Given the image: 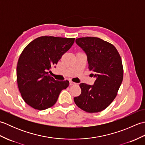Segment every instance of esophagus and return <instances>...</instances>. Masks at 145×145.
Instances as JSON below:
<instances>
[{
	"instance_id": "esophagus-1",
	"label": "esophagus",
	"mask_w": 145,
	"mask_h": 145,
	"mask_svg": "<svg viewBox=\"0 0 145 145\" xmlns=\"http://www.w3.org/2000/svg\"><path fill=\"white\" fill-rule=\"evenodd\" d=\"M75 84H76V83L70 80V85H75Z\"/></svg>"
}]
</instances>
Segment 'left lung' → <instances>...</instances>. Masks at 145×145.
I'll use <instances>...</instances> for the list:
<instances>
[{
    "instance_id": "left-lung-1",
    "label": "left lung",
    "mask_w": 145,
    "mask_h": 145,
    "mask_svg": "<svg viewBox=\"0 0 145 145\" xmlns=\"http://www.w3.org/2000/svg\"><path fill=\"white\" fill-rule=\"evenodd\" d=\"M75 42L87 54L88 69L97 79L93 85L80 84L81 94L74 98V101L86 112H101L115 99L122 83L121 57L115 46L100 38L82 37Z\"/></svg>"
}]
</instances>
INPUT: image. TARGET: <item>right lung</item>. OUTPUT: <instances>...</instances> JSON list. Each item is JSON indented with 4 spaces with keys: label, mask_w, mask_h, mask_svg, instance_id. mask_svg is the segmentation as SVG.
<instances>
[{
    "label": "right lung",
    "mask_w": 145,
    "mask_h": 145,
    "mask_svg": "<svg viewBox=\"0 0 145 145\" xmlns=\"http://www.w3.org/2000/svg\"><path fill=\"white\" fill-rule=\"evenodd\" d=\"M75 38L42 36L27 45L18 58L17 80L24 101L33 108L44 110L57 102L68 80H55L48 71L69 50Z\"/></svg>",
    "instance_id": "1"
}]
</instances>
